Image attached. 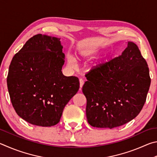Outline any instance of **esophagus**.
Wrapping results in <instances>:
<instances>
[{
    "label": "esophagus",
    "instance_id": "obj_1",
    "mask_svg": "<svg viewBox=\"0 0 157 157\" xmlns=\"http://www.w3.org/2000/svg\"><path fill=\"white\" fill-rule=\"evenodd\" d=\"M79 82H80V90H81V88H82V87H83L84 84V80L83 78H80L79 79Z\"/></svg>",
    "mask_w": 157,
    "mask_h": 157
}]
</instances>
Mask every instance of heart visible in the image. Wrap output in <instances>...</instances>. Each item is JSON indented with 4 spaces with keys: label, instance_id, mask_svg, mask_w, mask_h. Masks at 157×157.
I'll return each mask as SVG.
<instances>
[{
    "label": "heart",
    "instance_id": "heart-1",
    "mask_svg": "<svg viewBox=\"0 0 157 157\" xmlns=\"http://www.w3.org/2000/svg\"><path fill=\"white\" fill-rule=\"evenodd\" d=\"M96 53H97V52L95 51H89V52H82V55H83L84 57H86V58H92L94 56ZM69 62L70 63H74V58L71 56L69 57Z\"/></svg>",
    "mask_w": 157,
    "mask_h": 157
}]
</instances>
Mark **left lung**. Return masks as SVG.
Returning a JSON list of instances; mask_svg holds the SVG:
<instances>
[{"label": "left lung", "instance_id": "1", "mask_svg": "<svg viewBox=\"0 0 157 157\" xmlns=\"http://www.w3.org/2000/svg\"><path fill=\"white\" fill-rule=\"evenodd\" d=\"M82 91L86 116L93 127L114 128L134 119L144 107L151 78L146 60L135 43L122 54L92 67Z\"/></svg>", "mask_w": 157, "mask_h": 157}]
</instances>
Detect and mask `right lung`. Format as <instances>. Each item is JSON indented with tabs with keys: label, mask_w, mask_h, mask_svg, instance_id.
Instances as JSON below:
<instances>
[{
	"label": "right lung",
	"mask_w": 157,
	"mask_h": 157,
	"mask_svg": "<svg viewBox=\"0 0 157 157\" xmlns=\"http://www.w3.org/2000/svg\"><path fill=\"white\" fill-rule=\"evenodd\" d=\"M60 39L35 35L10 63L7 83L12 104L18 116L32 125H56L80 87L77 77L62 73L65 54Z\"/></svg>",
	"instance_id": "right-lung-1"
}]
</instances>
